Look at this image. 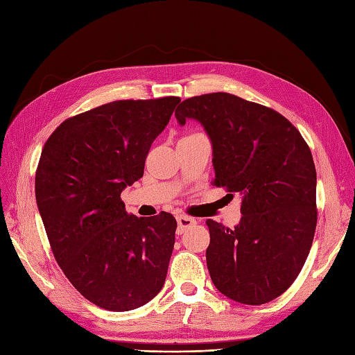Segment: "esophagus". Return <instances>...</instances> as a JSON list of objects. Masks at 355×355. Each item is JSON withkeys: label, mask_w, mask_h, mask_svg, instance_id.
Instances as JSON below:
<instances>
[{"label": "esophagus", "mask_w": 355, "mask_h": 355, "mask_svg": "<svg viewBox=\"0 0 355 355\" xmlns=\"http://www.w3.org/2000/svg\"><path fill=\"white\" fill-rule=\"evenodd\" d=\"M176 220H178V234L185 232L189 227H192V225H196V219L187 216V214H179Z\"/></svg>", "instance_id": "34e87169"}]
</instances>
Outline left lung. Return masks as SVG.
I'll list each match as a JSON object with an SVG mask.
<instances>
[{
  "label": "left lung",
  "mask_w": 355,
  "mask_h": 355,
  "mask_svg": "<svg viewBox=\"0 0 355 355\" xmlns=\"http://www.w3.org/2000/svg\"><path fill=\"white\" fill-rule=\"evenodd\" d=\"M200 121L213 145L214 187L240 194L241 220L207 219L213 284L245 305H262L293 284L317 227V173L311 149L286 116L231 93L185 99L175 112Z\"/></svg>",
  "instance_id": "obj_1"
}]
</instances>
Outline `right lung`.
<instances>
[{
    "mask_svg": "<svg viewBox=\"0 0 355 355\" xmlns=\"http://www.w3.org/2000/svg\"><path fill=\"white\" fill-rule=\"evenodd\" d=\"M178 96L115 101L73 115L50 135L35 171V198L51 252L72 286L94 305L123 313L163 288L176 219L137 218L121 191L144 176Z\"/></svg>",
    "mask_w": 355,
    "mask_h": 355,
    "instance_id": "right-lung-1",
    "label": "right lung"
}]
</instances>
